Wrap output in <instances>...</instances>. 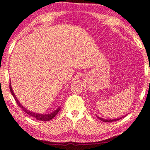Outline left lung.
Returning a JSON list of instances; mask_svg holds the SVG:
<instances>
[{"mask_svg": "<svg viewBox=\"0 0 150 150\" xmlns=\"http://www.w3.org/2000/svg\"><path fill=\"white\" fill-rule=\"evenodd\" d=\"M124 117H125V116H123V117H119V118H117V119H112V120H106L104 119V118H101L100 117H99V116L97 115V117L98 118L99 120H100L102 122H114V121H117V120H119L121 119V118H122Z\"/></svg>", "mask_w": 150, "mask_h": 150, "instance_id": "left-lung-1", "label": "left lung"}]
</instances>
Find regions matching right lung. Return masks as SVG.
Returning <instances> with one entry per match:
<instances>
[{
    "label": "right lung",
    "mask_w": 150,
    "mask_h": 150,
    "mask_svg": "<svg viewBox=\"0 0 150 150\" xmlns=\"http://www.w3.org/2000/svg\"><path fill=\"white\" fill-rule=\"evenodd\" d=\"M10 82H11V81H10ZM10 89L11 93H12V95H13V97H14V99H15L16 103H17L18 106H19L20 108H21L22 110H23V111L25 112V113H27L28 115L31 116V117H33L34 118H35L36 120H40V121H49V120H51V119H53V118L57 114H58V112L60 111V106H59L58 108H57L55 110H54V111H53V112H51V113H48V114L38 113V112H35L31 111V110H28L26 108H25V107H24L23 105H22L21 103H20L19 101H18V99L16 97V95H14V91H13V90H12V86H11V83H10Z\"/></svg>",
    "instance_id": "1"
}]
</instances>
